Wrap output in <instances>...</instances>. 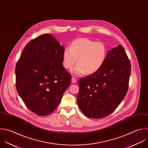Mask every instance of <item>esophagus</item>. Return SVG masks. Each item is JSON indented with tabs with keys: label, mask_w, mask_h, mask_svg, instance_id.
I'll return each instance as SVG.
<instances>
[{
	"label": "esophagus",
	"mask_w": 148,
	"mask_h": 148,
	"mask_svg": "<svg viewBox=\"0 0 148 148\" xmlns=\"http://www.w3.org/2000/svg\"><path fill=\"white\" fill-rule=\"evenodd\" d=\"M75 82H77V79L75 77H73L71 79V83L75 84Z\"/></svg>",
	"instance_id": "1"
}]
</instances>
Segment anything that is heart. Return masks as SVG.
Returning <instances> with one entry per match:
<instances>
[{"instance_id": "1", "label": "heart", "mask_w": 148, "mask_h": 148, "mask_svg": "<svg viewBox=\"0 0 148 148\" xmlns=\"http://www.w3.org/2000/svg\"><path fill=\"white\" fill-rule=\"evenodd\" d=\"M107 56L106 45L101 42H95L86 38L73 40L70 49L66 48L63 52V65L68 70H73L76 75L84 73L91 74L99 70L104 64Z\"/></svg>"}]
</instances>
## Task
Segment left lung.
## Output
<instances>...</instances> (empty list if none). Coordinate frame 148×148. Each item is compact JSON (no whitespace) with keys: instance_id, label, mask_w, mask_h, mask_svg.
Returning a JSON list of instances; mask_svg holds the SVG:
<instances>
[{"instance_id":"obj_1","label":"left lung","mask_w":148,"mask_h":148,"mask_svg":"<svg viewBox=\"0 0 148 148\" xmlns=\"http://www.w3.org/2000/svg\"><path fill=\"white\" fill-rule=\"evenodd\" d=\"M131 64L124 47L109 51L102 67L78 81L77 103L87 117L101 119L113 112L127 94Z\"/></svg>"}]
</instances>
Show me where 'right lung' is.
Masks as SVG:
<instances>
[{
    "label": "right lung",
    "mask_w": 148,
    "mask_h": 148,
    "mask_svg": "<svg viewBox=\"0 0 148 148\" xmlns=\"http://www.w3.org/2000/svg\"><path fill=\"white\" fill-rule=\"evenodd\" d=\"M64 47L45 34L29 42L16 67L17 91L26 106L44 116L59 105L71 75L63 66Z\"/></svg>",
    "instance_id": "add662e5"
}]
</instances>
